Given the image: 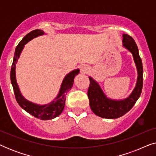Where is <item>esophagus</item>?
<instances>
[{
	"mask_svg": "<svg viewBox=\"0 0 156 156\" xmlns=\"http://www.w3.org/2000/svg\"><path fill=\"white\" fill-rule=\"evenodd\" d=\"M80 71H81V72H82V73H87L89 70L88 66L86 65H80Z\"/></svg>",
	"mask_w": 156,
	"mask_h": 156,
	"instance_id": "34e87169",
	"label": "esophagus"
}]
</instances>
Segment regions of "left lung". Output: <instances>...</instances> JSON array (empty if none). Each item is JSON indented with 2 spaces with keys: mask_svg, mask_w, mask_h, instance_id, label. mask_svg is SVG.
Instances as JSON below:
<instances>
[{
  "mask_svg": "<svg viewBox=\"0 0 156 156\" xmlns=\"http://www.w3.org/2000/svg\"><path fill=\"white\" fill-rule=\"evenodd\" d=\"M122 46L131 53L135 63L138 76L136 86L129 97L121 99L108 97L103 89L91 76H89L90 85L88 89L89 105L94 114L104 119H117L123 116L131 109L140 97L143 87V65L138 47L131 36L123 34Z\"/></svg>",
  "mask_w": 156,
  "mask_h": 156,
  "instance_id": "left-lung-1",
  "label": "left lung"
}]
</instances>
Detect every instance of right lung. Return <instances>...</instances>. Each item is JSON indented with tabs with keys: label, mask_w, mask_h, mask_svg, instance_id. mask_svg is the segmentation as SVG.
Here are the masks:
<instances>
[{
	"label": "right lung",
	"mask_w": 156,
	"mask_h": 156,
	"mask_svg": "<svg viewBox=\"0 0 156 156\" xmlns=\"http://www.w3.org/2000/svg\"><path fill=\"white\" fill-rule=\"evenodd\" d=\"M43 35H46V34L42 30H33L30 33L27 34L20 42L18 45L16 47V50H15L13 62H12L11 67V71H10V80H11V84L12 88H13L16 101L20 107L28 114L35 116V118L41 119V120H50V119L56 118L62 112L65 105L66 94L73 86L74 79L76 75L80 73V69H76L72 70L65 76L60 85V88H59L57 97L48 104H36L25 99L21 93L18 83H17L16 72V64L25 48V44H26L27 42L34 38Z\"/></svg>",
	"instance_id": "obj_1"
}]
</instances>
